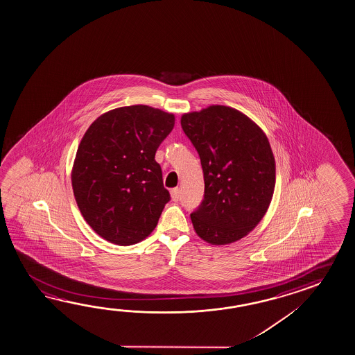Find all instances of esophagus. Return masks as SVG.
<instances>
[{"instance_id": "obj_1", "label": "esophagus", "mask_w": 355, "mask_h": 355, "mask_svg": "<svg viewBox=\"0 0 355 355\" xmlns=\"http://www.w3.org/2000/svg\"><path fill=\"white\" fill-rule=\"evenodd\" d=\"M171 197L174 202L178 201L180 197H181V192H180V188H172L171 189Z\"/></svg>"}]
</instances>
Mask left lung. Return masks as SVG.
I'll return each instance as SVG.
<instances>
[{"instance_id":"1","label":"left lung","mask_w":355,"mask_h":355,"mask_svg":"<svg viewBox=\"0 0 355 355\" xmlns=\"http://www.w3.org/2000/svg\"><path fill=\"white\" fill-rule=\"evenodd\" d=\"M181 125L201 158L205 198L191 220L211 245L241 240L268 212L276 166L266 134L240 110L211 105L182 115Z\"/></svg>"}]
</instances>
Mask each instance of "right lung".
Returning a JSON list of instances; mask_svg holds the SVG:
<instances>
[{"label":"right lung","instance_id":"right-lung-1","mask_svg":"<svg viewBox=\"0 0 355 355\" xmlns=\"http://www.w3.org/2000/svg\"><path fill=\"white\" fill-rule=\"evenodd\" d=\"M174 114L130 105L101 114L75 155L71 184L84 220L104 240L129 246L153 232L169 201L155 152Z\"/></svg>","mask_w":355,"mask_h":355}]
</instances>
